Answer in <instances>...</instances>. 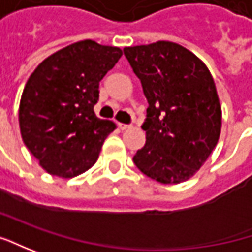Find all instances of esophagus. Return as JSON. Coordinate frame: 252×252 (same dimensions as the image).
Segmentation results:
<instances>
[{"instance_id": "34e87169", "label": "esophagus", "mask_w": 252, "mask_h": 252, "mask_svg": "<svg viewBox=\"0 0 252 252\" xmlns=\"http://www.w3.org/2000/svg\"><path fill=\"white\" fill-rule=\"evenodd\" d=\"M118 128L121 129V131H126V129H129V128H132V126H128V124H118Z\"/></svg>"}]
</instances>
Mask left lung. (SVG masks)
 Returning <instances> with one entry per match:
<instances>
[{
	"label": "left lung",
	"mask_w": 252,
	"mask_h": 252,
	"mask_svg": "<svg viewBox=\"0 0 252 252\" xmlns=\"http://www.w3.org/2000/svg\"><path fill=\"white\" fill-rule=\"evenodd\" d=\"M149 107L146 142L134 156L138 169L161 184L187 181L218 145L221 106L208 66L188 48L156 41L124 48Z\"/></svg>",
	"instance_id": "obj_1"
}]
</instances>
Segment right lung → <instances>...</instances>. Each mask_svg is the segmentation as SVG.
Listing matches in <instances>:
<instances>
[{
    "label": "right lung",
    "mask_w": 252,
    "mask_h": 252,
    "mask_svg": "<svg viewBox=\"0 0 252 252\" xmlns=\"http://www.w3.org/2000/svg\"><path fill=\"white\" fill-rule=\"evenodd\" d=\"M121 56V48L82 40L48 56L29 76L19 103V128L48 174L76 177L97 161L117 126L97 117L93 106L99 82Z\"/></svg>",
    "instance_id": "1"
}]
</instances>
